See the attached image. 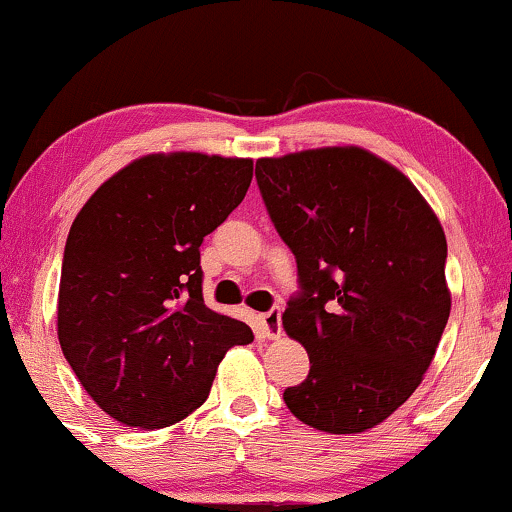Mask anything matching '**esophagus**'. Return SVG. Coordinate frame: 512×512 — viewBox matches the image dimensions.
<instances>
[{"label":"esophagus","mask_w":512,"mask_h":512,"mask_svg":"<svg viewBox=\"0 0 512 512\" xmlns=\"http://www.w3.org/2000/svg\"><path fill=\"white\" fill-rule=\"evenodd\" d=\"M261 324H263V334L268 338H280L282 336V310L272 308L268 313L261 315Z\"/></svg>","instance_id":"obj_1"}]
</instances>
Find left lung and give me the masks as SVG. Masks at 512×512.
I'll return each mask as SVG.
<instances>
[{
	"label": "left lung",
	"mask_w": 512,
	"mask_h": 512,
	"mask_svg": "<svg viewBox=\"0 0 512 512\" xmlns=\"http://www.w3.org/2000/svg\"><path fill=\"white\" fill-rule=\"evenodd\" d=\"M256 181L303 289L282 324L308 350L310 374L284 402L331 435L376 428L421 386L447 327L440 218L360 145L261 157Z\"/></svg>",
	"instance_id": "obj_1"
}]
</instances>
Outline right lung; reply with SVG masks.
Instances as JSON below:
<instances>
[{"label":"right lung","instance_id":"obj_1","mask_svg":"<svg viewBox=\"0 0 512 512\" xmlns=\"http://www.w3.org/2000/svg\"><path fill=\"white\" fill-rule=\"evenodd\" d=\"M254 159L152 152L110 176L72 221L58 341L98 407L124 426H174L254 334L204 305L199 247L247 195Z\"/></svg>","mask_w":512,"mask_h":512}]
</instances>
